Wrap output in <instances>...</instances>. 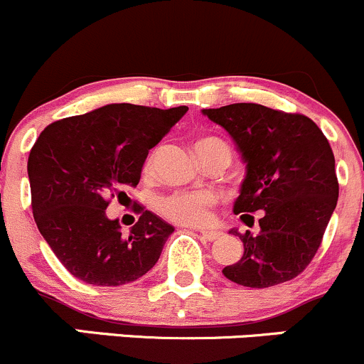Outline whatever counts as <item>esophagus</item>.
<instances>
[{"label":"esophagus","mask_w":364,"mask_h":364,"mask_svg":"<svg viewBox=\"0 0 364 364\" xmlns=\"http://www.w3.org/2000/svg\"><path fill=\"white\" fill-rule=\"evenodd\" d=\"M200 236H203L205 241H215L220 237V232H216V230H211V229H200Z\"/></svg>","instance_id":"obj_1"}]
</instances>
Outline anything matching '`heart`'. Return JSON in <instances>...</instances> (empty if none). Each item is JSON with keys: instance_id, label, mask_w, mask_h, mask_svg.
I'll return each mask as SVG.
<instances>
[{"instance_id": "heart-1", "label": "heart", "mask_w": 364, "mask_h": 364, "mask_svg": "<svg viewBox=\"0 0 364 364\" xmlns=\"http://www.w3.org/2000/svg\"><path fill=\"white\" fill-rule=\"evenodd\" d=\"M196 149L204 164L215 159H225L230 161L232 151L229 144L215 135H203L196 141ZM153 159L148 160L151 167ZM216 196L213 192H199V190H178L159 200V211L164 218L181 225H200L209 218L211 208L216 204Z\"/></svg>"}]
</instances>
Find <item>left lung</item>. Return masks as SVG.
<instances>
[{
	"label": "left lung",
	"instance_id": "1",
	"mask_svg": "<svg viewBox=\"0 0 364 364\" xmlns=\"http://www.w3.org/2000/svg\"><path fill=\"white\" fill-rule=\"evenodd\" d=\"M225 128L247 161V178L234 213L248 227L240 234L245 253L223 267L230 282L266 289L303 273L322 243L338 203L335 155L321 128L308 116L259 104L204 109ZM237 234V232H236Z\"/></svg>",
	"mask_w": 364,
	"mask_h": 364
}]
</instances>
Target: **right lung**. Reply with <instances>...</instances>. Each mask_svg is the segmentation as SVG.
Returning <instances> with one entry per match:
<instances>
[{"label": "right lung", "instance_id": "add662e5", "mask_svg": "<svg viewBox=\"0 0 364 364\" xmlns=\"http://www.w3.org/2000/svg\"><path fill=\"white\" fill-rule=\"evenodd\" d=\"M188 111L111 104L43 128L28 159L31 209L40 234L79 280L102 287L130 284L160 259L174 227L139 209L124 236L105 209L137 186L149 149Z\"/></svg>", "mask_w": 364, "mask_h": 364}]
</instances>
